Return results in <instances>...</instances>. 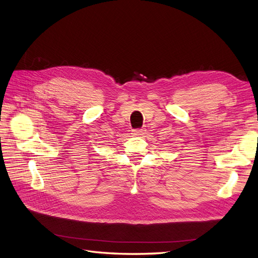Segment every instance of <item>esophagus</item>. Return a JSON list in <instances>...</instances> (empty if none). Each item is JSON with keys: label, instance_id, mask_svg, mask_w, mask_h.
Masks as SVG:
<instances>
[{"label": "esophagus", "instance_id": "34e87169", "mask_svg": "<svg viewBox=\"0 0 258 258\" xmlns=\"http://www.w3.org/2000/svg\"><path fill=\"white\" fill-rule=\"evenodd\" d=\"M144 132H145L144 129H136V130H132V135L133 136H143Z\"/></svg>", "mask_w": 258, "mask_h": 258}]
</instances>
